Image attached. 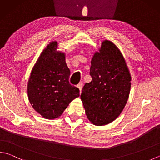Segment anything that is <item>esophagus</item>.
<instances>
[{
  "label": "esophagus",
  "instance_id": "esophagus-1",
  "mask_svg": "<svg viewBox=\"0 0 160 160\" xmlns=\"http://www.w3.org/2000/svg\"><path fill=\"white\" fill-rule=\"evenodd\" d=\"M83 83L82 81H81V82H79V83L77 85V87H78V88H79V89L80 90V93H81V90H82V88H83Z\"/></svg>",
  "mask_w": 160,
  "mask_h": 160
}]
</instances>
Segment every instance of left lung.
Listing matches in <instances>:
<instances>
[{
  "label": "left lung",
  "instance_id": "left-lung-1",
  "mask_svg": "<svg viewBox=\"0 0 160 160\" xmlns=\"http://www.w3.org/2000/svg\"><path fill=\"white\" fill-rule=\"evenodd\" d=\"M92 81L83 87L81 99L86 114L95 125L112 122L124 108L129 98L131 76L124 58L115 44L102 42L91 61Z\"/></svg>",
  "mask_w": 160,
  "mask_h": 160
}]
</instances>
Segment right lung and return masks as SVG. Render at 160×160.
<instances>
[{
	"label": "right lung",
	"mask_w": 160,
	"mask_h": 160,
	"mask_svg": "<svg viewBox=\"0 0 160 160\" xmlns=\"http://www.w3.org/2000/svg\"><path fill=\"white\" fill-rule=\"evenodd\" d=\"M56 42L48 45L32 68L28 95L33 108L47 119H54L79 96V89L69 82L70 71L64 53L56 52Z\"/></svg>",
	"instance_id": "right-lung-1"
}]
</instances>
